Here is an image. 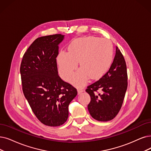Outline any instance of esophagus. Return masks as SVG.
Returning <instances> with one entry per match:
<instances>
[{
    "label": "esophagus",
    "instance_id": "esophagus-1",
    "mask_svg": "<svg viewBox=\"0 0 151 151\" xmlns=\"http://www.w3.org/2000/svg\"><path fill=\"white\" fill-rule=\"evenodd\" d=\"M83 92V90L82 89V88H79L77 89V93H78V94H81V93H82Z\"/></svg>",
    "mask_w": 151,
    "mask_h": 151
}]
</instances>
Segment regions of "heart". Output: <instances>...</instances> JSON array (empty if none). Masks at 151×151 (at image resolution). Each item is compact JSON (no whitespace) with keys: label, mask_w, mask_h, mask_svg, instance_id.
<instances>
[{"label":"heart","mask_w":151,"mask_h":151,"mask_svg":"<svg viewBox=\"0 0 151 151\" xmlns=\"http://www.w3.org/2000/svg\"><path fill=\"white\" fill-rule=\"evenodd\" d=\"M113 60V46L105 38L95 37L79 38L72 41L68 52H61L57 57L59 74L69 81L76 69L78 62L81 68L72 77L70 82L82 87L89 78L98 80L109 70Z\"/></svg>","instance_id":"obj_1"}]
</instances>
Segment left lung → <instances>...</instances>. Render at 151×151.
Masks as SVG:
<instances>
[{
    "instance_id": "1",
    "label": "left lung",
    "mask_w": 151,
    "mask_h": 151,
    "mask_svg": "<svg viewBox=\"0 0 151 151\" xmlns=\"http://www.w3.org/2000/svg\"><path fill=\"white\" fill-rule=\"evenodd\" d=\"M127 87L126 62L122 53L116 46L115 56L109 70L86 89L91 98L88 105L90 115L99 122L113 119L121 109ZM98 89L102 90L101 94L94 93Z\"/></svg>"
}]
</instances>
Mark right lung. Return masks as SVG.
Returning a JSON list of instances; mask_svg holds the SVG:
<instances>
[{
    "label": "right lung",
    "mask_w": 151,
    "mask_h": 151,
    "mask_svg": "<svg viewBox=\"0 0 151 151\" xmlns=\"http://www.w3.org/2000/svg\"><path fill=\"white\" fill-rule=\"evenodd\" d=\"M64 35L36 39L20 65L23 92L35 116L46 126H59L68 118V106L77 90L58 76L56 57Z\"/></svg>",
    "instance_id": "add662e5"
}]
</instances>
